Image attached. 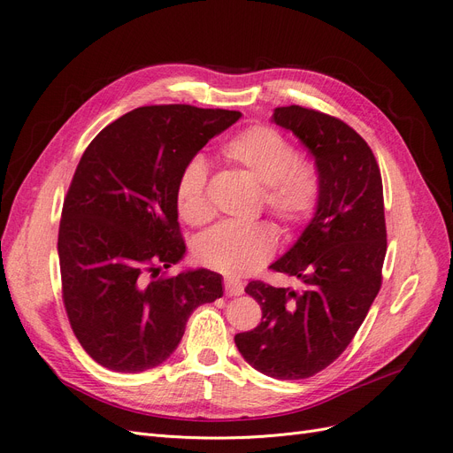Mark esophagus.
Here are the masks:
<instances>
[{
  "label": "esophagus",
  "mask_w": 453,
  "mask_h": 453,
  "mask_svg": "<svg viewBox=\"0 0 453 453\" xmlns=\"http://www.w3.org/2000/svg\"><path fill=\"white\" fill-rule=\"evenodd\" d=\"M243 289H245V286H243L242 280H238V279H225V294L228 297L242 296Z\"/></svg>",
  "instance_id": "34e87169"
}]
</instances>
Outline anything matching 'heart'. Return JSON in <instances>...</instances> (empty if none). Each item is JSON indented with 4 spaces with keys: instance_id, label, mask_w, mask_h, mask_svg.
Segmentation results:
<instances>
[{
    "instance_id": "b5f03b06",
    "label": "heart",
    "mask_w": 453,
    "mask_h": 453,
    "mask_svg": "<svg viewBox=\"0 0 453 453\" xmlns=\"http://www.w3.org/2000/svg\"><path fill=\"white\" fill-rule=\"evenodd\" d=\"M221 157L262 184L265 208L282 226L297 228L314 215L319 203L318 171L311 161L297 157L294 142L277 130L250 126L223 144ZM174 201L189 225H203L211 217L201 157L189 159L180 171ZM275 247V230L265 223H221L198 238L195 255L225 275H247L273 257Z\"/></svg>"
}]
</instances>
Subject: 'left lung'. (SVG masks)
Wrapping results in <instances>:
<instances>
[{"instance_id": "8db88e82", "label": "left lung", "mask_w": 453, "mask_h": 453, "mask_svg": "<svg viewBox=\"0 0 453 453\" xmlns=\"http://www.w3.org/2000/svg\"><path fill=\"white\" fill-rule=\"evenodd\" d=\"M271 120L314 156L319 203L297 242L271 264L304 288L296 292L249 282L245 292L262 306V321L234 342L258 372L306 379L349 346L381 288L383 182L368 142L340 119L288 105L277 107Z\"/></svg>"}]
</instances>
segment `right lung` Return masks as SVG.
<instances>
[{
    "label": "right lung",
    "instance_id": "obj_1",
    "mask_svg": "<svg viewBox=\"0 0 453 453\" xmlns=\"http://www.w3.org/2000/svg\"><path fill=\"white\" fill-rule=\"evenodd\" d=\"M240 111L147 105L90 141L59 225L63 303L83 349L113 372L159 366L191 312L223 296L221 275L198 267L159 277L186 255L174 188L204 144Z\"/></svg>",
    "mask_w": 453,
    "mask_h": 453
}]
</instances>
